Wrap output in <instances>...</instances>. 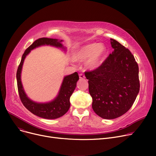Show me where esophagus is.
I'll list each match as a JSON object with an SVG mask.
<instances>
[{
	"label": "esophagus",
	"mask_w": 156,
	"mask_h": 156,
	"mask_svg": "<svg viewBox=\"0 0 156 156\" xmlns=\"http://www.w3.org/2000/svg\"><path fill=\"white\" fill-rule=\"evenodd\" d=\"M79 77H80V79H85V75H83V74H81V73L80 74V75H79Z\"/></svg>",
	"instance_id": "esophagus-1"
}]
</instances>
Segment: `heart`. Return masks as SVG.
Listing matches in <instances>:
<instances>
[{
    "instance_id": "obj_1",
    "label": "heart",
    "mask_w": 156,
    "mask_h": 156,
    "mask_svg": "<svg viewBox=\"0 0 156 156\" xmlns=\"http://www.w3.org/2000/svg\"><path fill=\"white\" fill-rule=\"evenodd\" d=\"M107 48L102 43H90L77 48L74 54V59L77 61H86L88 69L94 70L102 64Z\"/></svg>"
}]
</instances>
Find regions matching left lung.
<instances>
[{
	"instance_id": "obj_1",
	"label": "left lung",
	"mask_w": 156,
	"mask_h": 156,
	"mask_svg": "<svg viewBox=\"0 0 156 156\" xmlns=\"http://www.w3.org/2000/svg\"><path fill=\"white\" fill-rule=\"evenodd\" d=\"M110 40L113 52L100 67L85 73L92 109L98 116L107 119L125 114L140 90L138 66L134 56L116 40Z\"/></svg>"
}]
</instances>
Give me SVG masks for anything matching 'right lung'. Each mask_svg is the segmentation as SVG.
Wrapping results in <instances>:
<instances>
[{"label":"right lung","mask_w":156,"mask_h":156,"mask_svg":"<svg viewBox=\"0 0 156 156\" xmlns=\"http://www.w3.org/2000/svg\"><path fill=\"white\" fill-rule=\"evenodd\" d=\"M62 42H63L62 40L48 38H41L35 40L23 54L16 73L18 92L23 104L31 113L44 119H57L62 116L68 112L70 107V97L75 90L76 83L79 80L78 74L77 72H75L64 77L58 94L52 101L47 102H37L30 99L24 92L21 81L23 65L26 57L31 51L40 46H52L59 48L66 52V47L63 46Z\"/></svg>","instance_id":"add662e5"}]
</instances>
